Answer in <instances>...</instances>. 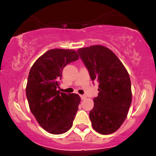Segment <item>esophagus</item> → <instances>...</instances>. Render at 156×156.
I'll use <instances>...</instances> for the list:
<instances>
[{"label": "esophagus", "instance_id": "1", "mask_svg": "<svg viewBox=\"0 0 156 156\" xmlns=\"http://www.w3.org/2000/svg\"><path fill=\"white\" fill-rule=\"evenodd\" d=\"M80 98H81V100H84L86 98H87L86 95H80Z\"/></svg>", "mask_w": 156, "mask_h": 156}]
</instances>
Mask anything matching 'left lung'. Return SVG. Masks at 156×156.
<instances>
[{
  "mask_svg": "<svg viewBox=\"0 0 156 156\" xmlns=\"http://www.w3.org/2000/svg\"><path fill=\"white\" fill-rule=\"evenodd\" d=\"M77 51L91 79L99 83L98 96L94 98V107L89 112L93 128L103 135L114 133L124 122L131 103L128 71L117 55L104 46L93 45Z\"/></svg>",
  "mask_w": 156,
  "mask_h": 156,
  "instance_id": "8db88e82",
  "label": "left lung"
}]
</instances>
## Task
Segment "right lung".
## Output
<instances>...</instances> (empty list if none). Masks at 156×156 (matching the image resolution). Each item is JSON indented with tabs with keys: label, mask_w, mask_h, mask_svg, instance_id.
Returning a JSON list of instances; mask_svg holds the SVG:
<instances>
[{
	"label": "right lung",
	"mask_w": 156,
	"mask_h": 156,
	"mask_svg": "<svg viewBox=\"0 0 156 156\" xmlns=\"http://www.w3.org/2000/svg\"><path fill=\"white\" fill-rule=\"evenodd\" d=\"M79 56L73 50L52 49L44 53L30 69L26 97L30 110L46 131L62 134L72 128L80 98L57 90L64 67Z\"/></svg>",
	"instance_id": "1"
}]
</instances>
